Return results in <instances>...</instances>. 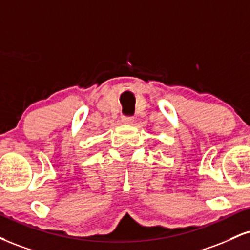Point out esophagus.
I'll use <instances>...</instances> for the list:
<instances>
[{"label":"esophagus","instance_id":"obj_1","mask_svg":"<svg viewBox=\"0 0 250 250\" xmlns=\"http://www.w3.org/2000/svg\"><path fill=\"white\" fill-rule=\"evenodd\" d=\"M122 122L125 123V125H133L134 117L133 116H123L122 117Z\"/></svg>","mask_w":250,"mask_h":250}]
</instances>
